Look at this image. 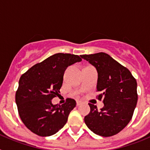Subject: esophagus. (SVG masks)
Segmentation results:
<instances>
[{"label": "esophagus", "instance_id": "1", "mask_svg": "<svg viewBox=\"0 0 150 150\" xmlns=\"http://www.w3.org/2000/svg\"><path fill=\"white\" fill-rule=\"evenodd\" d=\"M81 104V101H79V100H77V101H76V106H79Z\"/></svg>", "mask_w": 150, "mask_h": 150}]
</instances>
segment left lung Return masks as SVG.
I'll use <instances>...</instances> for the list:
<instances>
[{
  "label": "left lung",
  "mask_w": 150,
  "mask_h": 150,
  "mask_svg": "<svg viewBox=\"0 0 150 150\" xmlns=\"http://www.w3.org/2000/svg\"><path fill=\"white\" fill-rule=\"evenodd\" d=\"M81 58L96 67L98 74L97 91L104 106L98 110L89 104L90 112L85 116L91 132L102 137H111L132 120L137 102V81L128 68L104 52L82 55Z\"/></svg>",
  "instance_id": "8db88e82"
}]
</instances>
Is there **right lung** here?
<instances>
[{
  "mask_svg": "<svg viewBox=\"0 0 150 150\" xmlns=\"http://www.w3.org/2000/svg\"><path fill=\"white\" fill-rule=\"evenodd\" d=\"M79 55L57 53L38 63L21 76L16 103L22 122L30 132L41 137L58 132L67 121L76 101L67 98L62 105L52 104L58 96L68 66L81 62Z\"/></svg>",
  "mask_w": 150,
  "mask_h": 150,
  "instance_id": "add662e5",
  "label": "right lung"
}]
</instances>
